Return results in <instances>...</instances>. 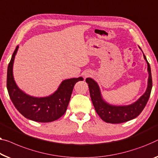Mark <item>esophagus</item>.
I'll list each match as a JSON object with an SVG mask.
<instances>
[{"label":"esophagus","mask_w":158,"mask_h":158,"mask_svg":"<svg viewBox=\"0 0 158 158\" xmlns=\"http://www.w3.org/2000/svg\"><path fill=\"white\" fill-rule=\"evenodd\" d=\"M89 73H86V74H84V77H85V78H86V77H89Z\"/></svg>","instance_id":"obj_1"}]
</instances>
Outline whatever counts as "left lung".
Here are the masks:
<instances>
[{"label": "left lung", "instance_id": "1", "mask_svg": "<svg viewBox=\"0 0 158 158\" xmlns=\"http://www.w3.org/2000/svg\"><path fill=\"white\" fill-rule=\"evenodd\" d=\"M143 56L148 64V72L149 74L148 79V86L143 95L132 104L127 106H114L109 104L103 100L98 84L93 79H86V81L88 84L89 88L91 102L93 103L96 113L103 121L109 123H124L139 116L140 113L144 109L151 93L152 81L150 66L144 54Z\"/></svg>", "mask_w": 158, "mask_h": 158}]
</instances>
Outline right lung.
<instances>
[{"instance_id": "1", "label": "right lung", "mask_w": 158, "mask_h": 158, "mask_svg": "<svg viewBox=\"0 0 158 158\" xmlns=\"http://www.w3.org/2000/svg\"><path fill=\"white\" fill-rule=\"evenodd\" d=\"M18 48L16 47L12 55L7 72V89L12 102L18 111L28 119L41 123L56 121L67 110L75 84L84 79L79 77L65 79L55 93L45 97L28 95L19 89L13 77V63Z\"/></svg>"}]
</instances>
